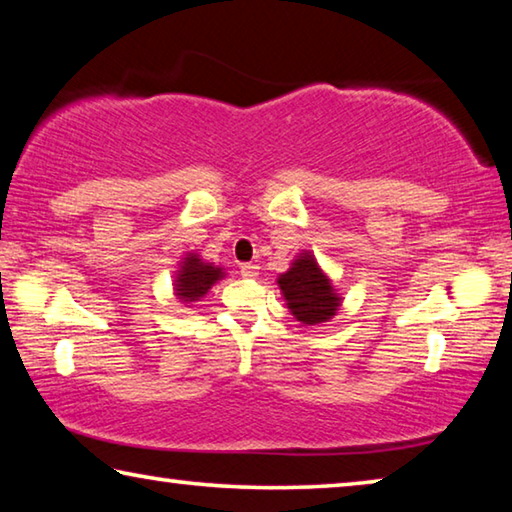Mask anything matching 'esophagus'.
Returning a JSON list of instances; mask_svg holds the SVG:
<instances>
[{"instance_id":"34e87169","label":"esophagus","mask_w":512,"mask_h":512,"mask_svg":"<svg viewBox=\"0 0 512 512\" xmlns=\"http://www.w3.org/2000/svg\"><path fill=\"white\" fill-rule=\"evenodd\" d=\"M239 273L253 280V277L259 275V266H257V264H241V271H239Z\"/></svg>"}]
</instances>
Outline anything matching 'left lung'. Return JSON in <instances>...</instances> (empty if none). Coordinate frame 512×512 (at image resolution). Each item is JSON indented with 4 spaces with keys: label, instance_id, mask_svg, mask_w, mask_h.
<instances>
[{
    "label": "left lung",
    "instance_id": "1",
    "mask_svg": "<svg viewBox=\"0 0 512 512\" xmlns=\"http://www.w3.org/2000/svg\"><path fill=\"white\" fill-rule=\"evenodd\" d=\"M277 287L287 300L291 314L302 325L327 323L341 307V296L309 250L300 253L291 262L289 271L277 277Z\"/></svg>",
    "mask_w": 512,
    "mask_h": 512
}]
</instances>
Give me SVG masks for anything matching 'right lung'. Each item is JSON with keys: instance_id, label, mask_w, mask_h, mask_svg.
<instances>
[{"instance_id": "add662e5", "label": "right lung", "mask_w": 512, "mask_h": 512, "mask_svg": "<svg viewBox=\"0 0 512 512\" xmlns=\"http://www.w3.org/2000/svg\"><path fill=\"white\" fill-rule=\"evenodd\" d=\"M221 277H225L223 268L203 262L201 255L187 253L183 262H180L176 280H173V291H176L180 302L189 305V302L201 300L212 289V284L219 282Z\"/></svg>"}]
</instances>
